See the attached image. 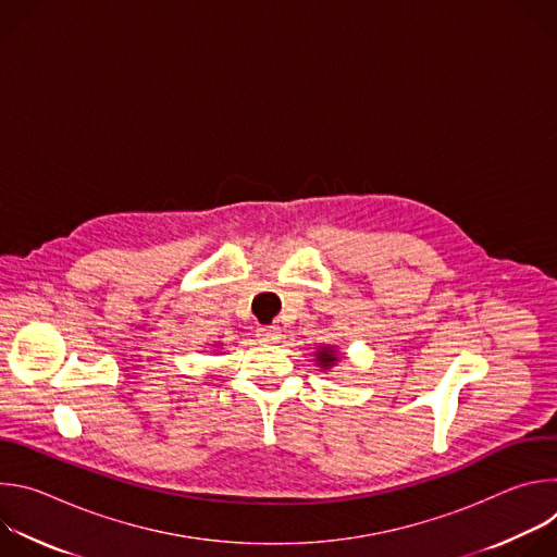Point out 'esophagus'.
<instances>
[{"label": "esophagus", "mask_w": 557, "mask_h": 557, "mask_svg": "<svg viewBox=\"0 0 557 557\" xmlns=\"http://www.w3.org/2000/svg\"><path fill=\"white\" fill-rule=\"evenodd\" d=\"M280 337H282L280 326H260L258 329V339L264 344H275V342H280Z\"/></svg>", "instance_id": "esophagus-1"}]
</instances>
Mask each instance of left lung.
I'll return each instance as SVG.
<instances>
[{
	"label": "left lung",
	"instance_id": "left-lung-1",
	"mask_svg": "<svg viewBox=\"0 0 557 557\" xmlns=\"http://www.w3.org/2000/svg\"><path fill=\"white\" fill-rule=\"evenodd\" d=\"M317 361H320L322 366H333L335 361H337V357H335V350H331V348H324V350H320L317 352Z\"/></svg>",
	"mask_w": 557,
	"mask_h": 557
}]
</instances>
